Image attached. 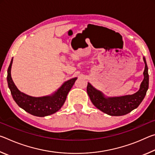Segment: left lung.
I'll use <instances>...</instances> for the list:
<instances>
[{
	"label": "left lung",
	"mask_w": 155,
	"mask_h": 155,
	"mask_svg": "<svg viewBox=\"0 0 155 155\" xmlns=\"http://www.w3.org/2000/svg\"><path fill=\"white\" fill-rule=\"evenodd\" d=\"M145 69L143 80L141 83L140 90L133 95L120 97H105L103 92L97 90L90 83L87 86V92L91 103L96 108L112 116L124 115L137 108L142 102L146 94L149 85V75L145 58Z\"/></svg>",
	"instance_id": "1"
}]
</instances>
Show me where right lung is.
I'll return each instance as SVG.
<instances>
[{"label":"right lung","mask_w":155,"mask_h":155,"mask_svg":"<svg viewBox=\"0 0 155 155\" xmlns=\"http://www.w3.org/2000/svg\"><path fill=\"white\" fill-rule=\"evenodd\" d=\"M13 59L7 70V83L13 98L21 108L28 114L38 117H44L58 111L64 104L68 92L71 90L77 78H72L65 82L57 91L51 96L35 98L21 92L13 81L11 68Z\"/></svg>","instance_id":"right-lung-1"}]
</instances>
